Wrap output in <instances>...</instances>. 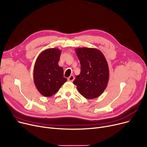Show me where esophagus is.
<instances>
[{"instance_id": "obj_1", "label": "esophagus", "mask_w": 147, "mask_h": 147, "mask_svg": "<svg viewBox=\"0 0 147 147\" xmlns=\"http://www.w3.org/2000/svg\"><path fill=\"white\" fill-rule=\"evenodd\" d=\"M74 77L73 75H71V76H70L68 78V81H70V82H73V81L74 80Z\"/></svg>"}]
</instances>
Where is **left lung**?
<instances>
[{
	"label": "left lung",
	"mask_w": 147,
	"mask_h": 147,
	"mask_svg": "<svg viewBox=\"0 0 147 147\" xmlns=\"http://www.w3.org/2000/svg\"><path fill=\"white\" fill-rule=\"evenodd\" d=\"M80 61L81 71L73 84L85 98H97L104 92L109 79V67L104 55L94 48L76 49Z\"/></svg>",
	"instance_id": "8db88e82"
}]
</instances>
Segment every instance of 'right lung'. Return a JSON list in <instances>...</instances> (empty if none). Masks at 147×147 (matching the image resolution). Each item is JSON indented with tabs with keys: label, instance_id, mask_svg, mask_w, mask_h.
Returning <instances> with one entry per match:
<instances>
[{
	"label": "right lung",
	"instance_id": "1",
	"mask_svg": "<svg viewBox=\"0 0 147 147\" xmlns=\"http://www.w3.org/2000/svg\"><path fill=\"white\" fill-rule=\"evenodd\" d=\"M61 51L47 49L38 55L34 68V81L37 90L44 97H50L67 82L63 69L59 66Z\"/></svg>",
	"mask_w": 147,
	"mask_h": 147
}]
</instances>
